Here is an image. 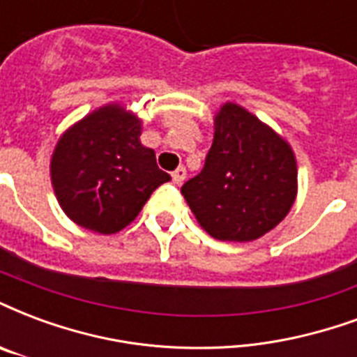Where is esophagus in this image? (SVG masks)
Returning <instances> with one entry per match:
<instances>
[{
    "label": "esophagus",
    "instance_id": "1",
    "mask_svg": "<svg viewBox=\"0 0 357 357\" xmlns=\"http://www.w3.org/2000/svg\"><path fill=\"white\" fill-rule=\"evenodd\" d=\"M187 178V170L183 168V166H179L178 170L172 172V179H174V183H178V185H181L183 181H185Z\"/></svg>",
    "mask_w": 357,
    "mask_h": 357
}]
</instances>
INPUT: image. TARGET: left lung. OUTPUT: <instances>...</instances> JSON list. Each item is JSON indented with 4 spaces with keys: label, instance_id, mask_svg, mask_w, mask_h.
<instances>
[{
    "label": "left lung",
    "instance_id": "1",
    "mask_svg": "<svg viewBox=\"0 0 357 357\" xmlns=\"http://www.w3.org/2000/svg\"><path fill=\"white\" fill-rule=\"evenodd\" d=\"M204 168L181 187L195 218L210 236L252 242L273 231L297 197L291 145L244 109L221 105Z\"/></svg>",
    "mask_w": 357,
    "mask_h": 357
}]
</instances>
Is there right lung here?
<instances>
[{
    "label": "right lung",
    "instance_id": "1",
    "mask_svg": "<svg viewBox=\"0 0 357 357\" xmlns=\"http://www.w3.org/2000/svg\"><path fill=\"white\" fill-rule=\"evenodd\" d=\"M142 119L121 104L98 107L60 136L51 158L58 204L83 229L113 234L130 225L170 176L139 142Z\"/></svg>",
    "mask_w": 357,
    "mask_h": 357
}]
</instances>
